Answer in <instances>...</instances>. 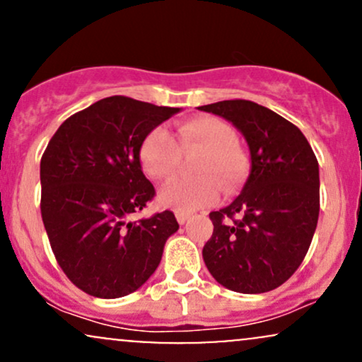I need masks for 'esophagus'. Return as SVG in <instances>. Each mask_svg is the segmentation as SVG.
Segmentation results:
<instances>
[{
  "mask_svg": "<svg viewBox=\"0 0 362 362\" xmlns=\"http://www.w3.org/2000/svg\"><path fill=\"white\" fill-rule=\"evenodd\" d=\"M175 218H177V221H178V224H184L187 219L190 218V214L189 213H184V211H177L175 213Z\"/></svg>",
  "mask_w": 362,
  "mask_h": 362,
  "instance_id": "34e87169",
  "label": "esophagus"
}]
</instances>
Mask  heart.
I'll use <instances>...</instances> for the list:
<instances>
[{
	"label": "heart",
	"instance_id": "1",
	"mask_svg": "<svg viewBox=\"0 0 362 362\" xmlns=\"http://www.w3.org/2000/svg\"><path fill=\"white\" fill-rule=\"evenodd\" d=\"M235 129L223 119L199 115L182 122L175 141L163 129H155L143 139L139 163L155 182H167L175 175L180 155L199 153L192 167V180H175L160 190L158 202L168 209L190 211L218 201L219 185L226 194L235 192L247 177L248 160L236 144Z\"/></svg>",
	"mask_w": 362,
	"mask_h": 362
}]
</instances>
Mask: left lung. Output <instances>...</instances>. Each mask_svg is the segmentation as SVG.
<instances>
[{
    "label": "left lung",
    "instance_id": "8db88e82",
    "mask_svg": "<svg viewBox=\"0 0 362 362\" xmlns=\"http://www.w3.org/2000/svg\"><path fill=\"white\" fill-rule=\"evenodd\" d=\"M231 122L250 149L242 194L209 214L213 236L202 248L207 271L243 294L279 288L308 252L320 213L318 161L289 120L250 100L199 107Z\"/></svg>",
    "mask_w": 362,
    "mask_h": 362
}]
</instances>
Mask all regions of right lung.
<instances>
[{
  "label": "right lung",
  "instance_id": "obj_1",
  "mask_svg": "<svg viewBox=\"0 0 362 362\" xmlns=\"http://www.w3.org/2000/svg\"><path fill=\"white\" fill-rule=\"evenodd\" d=\"M177 112L120 95L102 98L66 119L45 148L42 221L57 264L86 294L134 293L178 230L172 211L131 221L155 197L141 170V143Z\"/></svg>",
  "mask_w": 362,
  "mask_h": 362
}]
</instances>
